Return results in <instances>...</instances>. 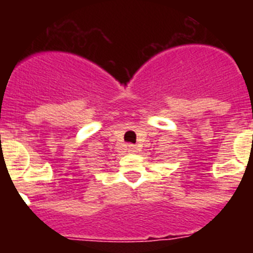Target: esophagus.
<instances>
[{
	"mask_svg": "<svg viewBox=\"0 0 253 253\" xmlns=\"http://www.w3.org/2000/svg\"><path fill=\"white\" fill-rule=\"evenodd\" d=\"M138 151L137 146H133V144H129L128 146V152H130V153H135V152Z\"/></svg>",
	"mask_w": 253,
	"mask_h": 253,
	"instance_id": "esophagus-1",
	"label": "esophagus"
}]
</instances>
